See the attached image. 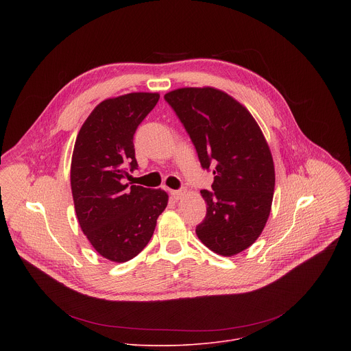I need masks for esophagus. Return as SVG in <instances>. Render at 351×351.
Masks as SVG:
<instances>
[{
  "label": "esophagus",
  "instance_id": "34e87169",
  "mask_svg": "<svg viewBox=\"0 0 351 351\" xmlns=\"http://www.w3.org/2000/svg\"><path fill=\"white\" fill-rule=\"evenodd\" d=\"M171 193V197L173 198V199H179V198H182L184 194H186V189H179V190H171L169 191Z\"/></svg>",
  "mask_w": 351,
  "mask_h": 351
}]
</instances>
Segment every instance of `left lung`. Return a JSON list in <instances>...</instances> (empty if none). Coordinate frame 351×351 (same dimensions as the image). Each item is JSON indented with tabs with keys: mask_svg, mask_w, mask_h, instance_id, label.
Wrapping results in <instances>:
<instances>
[{
	"mask_svg": "<svg viewBox=\"0 0 351 351\" xmlns=\"http://www.w3.org/2000/svg\"><path fill=\"white\" fill-rule=\"evenodd\" d=\"M187 134L199 164L213 168V191L195 233L214 253L232 257L261 234L272 206L275 168L268 143L245 107L214 87H184L164 95Z\"/></svg>",
	"mask_w": 351,
	"mask_h": 351,
	"instance_id": "8db88e82",
	"label": "left lung"
}]
</instances>
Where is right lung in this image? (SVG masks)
I'll return each mask as SVG.
<instances>
[{"mask_svg": "<svg viewBox=\"0 0 351 351\" xmlns=\"http://www.w3.org/2000/svg\"><path fill=\"white\" fill-rule=\"evenodd\" d=\"M160 99L130 93L99 103L80 128L71 187L79 225L95 252L114 263L136 257L152 239L168 194L125 183L137 169L133 136Z\"/></svg>", "mask_w": 351, "mask_h": 351, "instance_id": "right-lung-1", "label": "right lung"}]
</instances>
